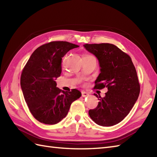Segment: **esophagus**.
I'll return each instance as SVG.
<instances>
[{"label": "esophagus", "mask_w": 157, "mask_h": 157, "mask_svg": "<svg viewBox=\"0 0 157 157\" xmlns=\"http://www.w3.org/2000/svg\"><path fill=\"white\" fill-rule=\"evenodd\" d=\"M89 94L88 93L86 92H82V96H83V97H86V96H88Z\"/></svg>", "instance_id": "34e87169"}]
</instances>
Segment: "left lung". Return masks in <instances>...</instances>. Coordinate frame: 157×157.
Listing matches in <instances>:
<instances>
[{
  "label": "left lung",
  "instance_id": "left-lung-1",
  "mask_svg": "<svg viewBox=\"0 0 157 157\" xmlns=\"http://www.w3.org/2000/svg\"><path fill=\"white\" fill-rule=\"evenodd\" d=\"M84 48L98 60L101 73L95 81L96 89L106 88L105 97L94 94L99 100L90 118L101 126H112L129 114L140 94L137 72L130 56L109 43L86 44Z\"/></svg>",
  "mask_w": 157,
  "mask_h": 157
}]
</instances>
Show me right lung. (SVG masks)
Masks as SVG:
<instances>
[{
    "mask_svg": "<svg viewBox=\"0 0 157 157\" xmlns=\"http://www.w3.org/2000/svg\"><path fill=\"white\" fill-rule=\"evenodd\" d=\"M78 45L55 41L40 46L32 53L23 69L21 88L34 117L44 124L53 125L67 115L71 103L81 97L76 89L65 92L56 87L61 75V61L70 50Z\"/></svg>",
    "mask_w": 157,
    "mask_h": 157,
    "instance_id": "1",
    "label": "right lung"
}]
</instances>
